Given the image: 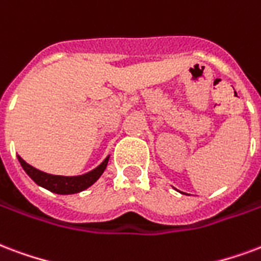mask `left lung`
<instances>
[{
	"label": "left lung",
	"mask_w": 261,
	"mask_h": 261,
	"mask_svg": "<svg viewBox=\"0 0 261 261\" xmlns=\"http://www.w3.org/2000/svg\"><path fill=\"white\" fill-rule=\"evenodd\" d=\"M181 194H182V192H181Z\"/></svg>",
	"instance_id": "obj_1"
}]
</instances>
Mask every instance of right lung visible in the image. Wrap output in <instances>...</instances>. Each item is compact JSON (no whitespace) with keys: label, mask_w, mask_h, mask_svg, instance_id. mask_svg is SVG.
Wrapping results in <instances>:
<instances>
[{"label":"right lung","mask_w":261,"mask_h":261,"mask_svg":"<svg viewBox=\"0 0 261 261\" xmlns=\"http://www.w3.org/2000/svg\"><path fill=\"white\" fill-rule=\"evenodd\" d=\"M19 163L23 167V170L26 171V174L36 182L37 185L45 188V190L55 192L59 195H70L82 192V191L87 190L88 187H91L96 179L99 178L102 173L105 171L108 162H109V156L106 158L101 165L96 166L95 169L88 171L86 174L82 175H54L44 173L41 170L33 167L29 163H26L24 160L17 155Z\"/></svg>","instance_id":"1"}]
</instances>
